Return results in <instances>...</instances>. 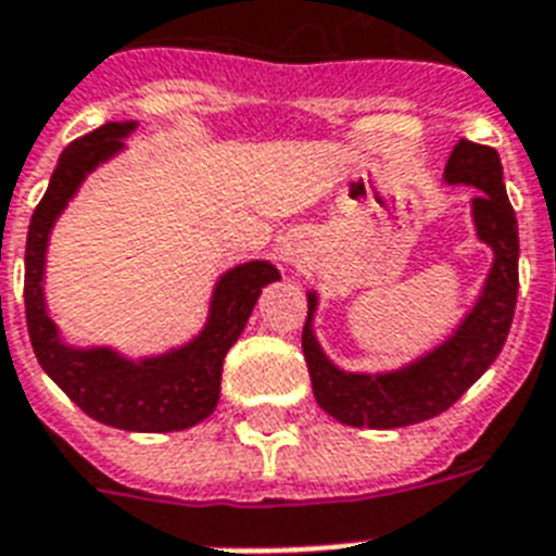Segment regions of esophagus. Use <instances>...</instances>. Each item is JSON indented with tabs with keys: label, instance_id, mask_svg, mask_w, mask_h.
<instances>
[{
	"label": "esophagus",
	"instance_id": "34e87169",
	"mask_svg": "<svg viewBox=\"0 0 556 556\" xmlns=\"http://www.w3.org/2000/svg\"><path fill=\"white\" fill-rule=\"evenodd\" d=\"M279 260L288 262V265H296V262L303 260V251H300V244H294V242L282 244V248H279Z\"/></svg>",
	"mask_w": 556,
	"mask_h": 556
}]
</instances>
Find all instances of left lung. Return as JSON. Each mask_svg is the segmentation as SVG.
<instances>
[{
    "mask_svg": "<svg viewBox=\"0 0 556 556\" xmlns=\"http://www.w3.org/2000/svg\"><path fill=\"white\" fill-rule=\"evenodd\" d=\"M447 185L476 187V236L493 251V268L484 279L462 326L441 346L395 371H343L323 355L312 320L317 294H308V320L303 326V355L312 375L317 404L349 427L395 430L435 418L456 404L505 346L519 291V233L502 181L500 152L473 141H458L444 167Z\"/></svg>",
    "mask_w": 556,
    "mask_h": 556,
    "instance_id": "left-lung-1",
    "label": "left lung"
}]
</instances>
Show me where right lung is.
<instances>
[{
	"instance_id": "right-lung-1",
	"label": "right lung",
	"mask_w": 556,
	"mask_h": 556,
	"mask_svg": "<svg viewBox=\"0 0 556 556\" xmlns=\"http://www.w3.org/2000/svg\"><path fill=\"white\" fill-rule=\"evenodd\" d=\"M132 129V121L103 124L68 143L56 161L25 242V320L39 366L94 421L129 432L187 430L216 409L225 355L242 334L262 288L277 282L279 270L270 262L253 260L222 274L204 329L164 355L129 361L109 346L77 349L63 343L48 317L42 291L48 236L83 178L124 150V138Z\"/></svg>"
}]
</instances>
